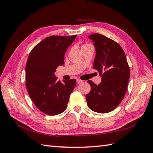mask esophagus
<instances>
[{
  "label": "esophagus",
  "instance_id": "1",
  "mask_svg": "<svg viewBox=\"0 0 153 153\" xmlns=\"http://www.w3.org/2000/svg\"><path fill=\"white\" fill-rule=\"evenodd\" d=\"M76 82H77V84H79V83H82V82H83V81H82V80H81V79H77Z\"/></svg>",
  "mask_w": 153,
  "mask_h": 153
}]
</instances>
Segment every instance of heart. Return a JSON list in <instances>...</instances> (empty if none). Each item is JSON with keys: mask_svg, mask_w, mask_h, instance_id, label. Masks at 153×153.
I'll use <instances>...</instances> for the list:
<instances>
[{"mask_svg": "<svg viewBox=\"0 0 153 153\" xmlns=\"http://www.w3.org/2000/svg\"><path fill=\"white\" fill-rule=\"evenodd\" d=\"M89 45H89V44H83V45H82V48H83V47H87V46H89Z\"/></svg>", "mask_w": 153, "mask_h": 153, "instance_id": "1", "label": "heart"}]
</instances>
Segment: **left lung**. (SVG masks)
<instances>
[{
    "label": "left lung",
    "instance_id": "obj_1",
    "mask_svg": "<svg viewBox=\"0 0 153 153\" xmlns=\"http://www.w3.org/2000/svg\"><path fill=\"white\" fill-rule=\"evenodd\" d=\"M88 37L96 50L93 68L102 76V82L98 85L92 81L87 82L91 85L86 95L87 105L96 112H110L125 96L130 76L129 65L124 51L116 41L99 33Z\"/></svg>",
    "mask_w": 153,
    "mask_h": 153
}]
</instances>
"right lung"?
I'll return each mask as SVG.
<instances>
[{
    "label": "right lung",
    "instance_id": "right-lung-1",
    "mask_svg": "<svg viewBox=\"0 0 153 153\" xmlns=\"http://www.w3.org/2000/svg\"><path fill=\"white\" fill-rule=\"evenodd\" d=\"M77 35H53L33 47L25 67V86L32 101L46 114L57 115L66 109L76 80H63L54 76L58 66L64 64V54Z\"/></svg>",
    "mask_w": 153,
    "mask_h": 153
}]
</instances>
